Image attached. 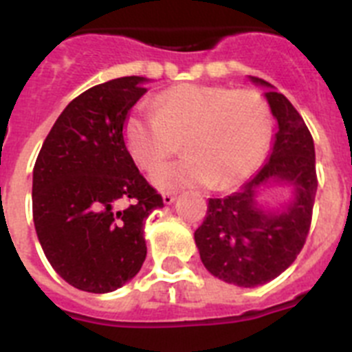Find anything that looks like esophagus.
<instances>
[{
  "mask_svg": "<svg viewBox=\"0 0 352 352\" xmlns=\"http://www.w3.org/2000/svg\"><path fill=\"white\" fill-rule=\"evenodd\" d=\"M162 199H164V204H173L174 199H176V194L174 192H164Z\"/></svg>",
  "mask_w": 352,
  "mask_h": 352,
  "instance_id": "34e87169",
  "label": "esophagus"
}]
</instances>
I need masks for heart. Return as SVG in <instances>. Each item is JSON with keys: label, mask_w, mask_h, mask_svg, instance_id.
<instances>
[{"label": "heart", "mask_w": 352, "mask_h": 352, "mask_svg": "<svg viewBox=\"0 0 352 352\" xmlns=\"http://www.w3.org/2000/svg\"><path fill=\"white\" fill-rule=\"evenodd\" d=\"M272 129V109L256 89L186 82L160 93L153 105H135L123 121V141L133 162L151 173L183 138L188 155L153 174L162 188L232 186L257 169Z\"/></svg>", "instance_id": "heart-1"}]
</instances>
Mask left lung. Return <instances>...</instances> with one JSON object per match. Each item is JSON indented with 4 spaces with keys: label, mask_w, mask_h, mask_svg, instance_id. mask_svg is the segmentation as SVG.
<instances>
[{
    "label": "left lung",
    "mask_w": 352,
    "mask_h": 352,
    "mask_svg": "<svg viewBox=\"0 0 352 352\" xmlns=\"http://www.w3.org/2000/svg\"><path fill=\"white\" fill-rule=\"evenodd\" d=\"M263 86L272 84L252 77ZM278 130L270 160L236 194L210 199L194 238L211 275L239 287H256L280 275L303 248L317 192L316 149L303 118L282 93H266ZM276 181L295 188L280 212H264L255 201L263 186Z\"/></svg>",
    "instance_id": "left-lung-1"
}]
</instances>
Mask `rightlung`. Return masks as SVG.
<instances>
[{
  "mask_svg": "<svg viewBox=\"0 0 352 352\" xmlns=\"http://www.w3.org/2000/svg\"><path fill=\"white\" fill-rule=\"evenodd\" d=\"M142 82L144 77H120L80 93L36 157V236L56 273L80 291L111 292L138 275L146 259V219L164 206L123 141V121L146 93Z\"/></svg>",
  "mask_w": 352,
  "mask_h": 352,
  "instance_id": "1",
  "label": "right lung"
}]
</instances>
